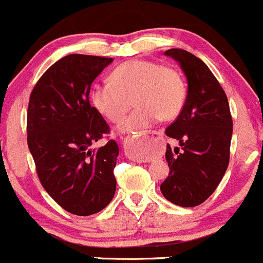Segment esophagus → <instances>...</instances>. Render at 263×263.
Listing matches in <instances>:
<instances>
[{
    "mask_svg": "<svg viewBox=\"0 0 263 263\" xmlns=\"http://www.w3.org/2000/svg\"><path fill=\"white\" fill-rule=\"evenodd\" d=\"M163 133L162 132H151L148 133V134L145 135V137L140 138V139L135 140V146L134 149H129L128 153L130 157L133 158L134 160H137V162H148V158L145 157V145L146 143L151 142V140H155L158 139V138H160V135H162Z\"/></svg>",
    "mask_w": 263,
    "mask_h": 263,
    "instance_id": "obj_1",
    "label": "esophagus"
}]
</instances>
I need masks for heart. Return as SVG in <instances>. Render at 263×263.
<instances>
[{
    "label": "heart",
    "instance_id": "1",
    "mask_svg": "<svg viewBox=\"0 0 263 263\" xmlns=\"http://www.w3.org/2000/svg\"><path fill=\"white\" fill-rule=\"evenodd\" d=\"M187 90L182 76L171 67L149 60H130L115 67L110 81L92 84L90 100L111 123H119L132 108L137 109L120 124V132L142 134L158 120L176 118L184 106Z\"/></svg>",
    "mask_w": 263,
    "mask_h": 263
}]
</instances>
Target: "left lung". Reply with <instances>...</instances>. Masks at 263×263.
Here are the masks:
<instances>
[{
  "mask_svg": "<svg viewBox=\"0 0 263 263\" xmlns=\"http://www.w3.org/2000/svg\"><path fill=\"white\" fill-rule=\"evenodd\" d=\"M164 53L179 63L188 92L182 111L165 130L182 151L166 145L169 176L160 191L174 204L196 207L210 198L227 171L232 115L224 90L200 59L182 49Z\"/></svg>",
  "mask_w": 263,
  "mask_h": 263,
  "instance_id": "8db88e82",
  "label": "left lung"
}]
</instances>
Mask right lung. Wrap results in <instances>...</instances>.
I'll use <instances>...</instances> for the list:
<instances>
[{"label": "right lung", "mask_w": 263, "mask_h": 263, "mask_svg": "<svg viewBox=\"0 0 263 263\" xmlns=\"http://www.w3.org/2000/svg\"><path fill=\"white\" fill-rule=\"evenodd\" d=\"M112 58L72 53L56 61L39 79L27 109V145L42 187L60 207L90 216L111 202L119 146L114 139L92 144L110 133L90 105L92 81Z\"/></svg>", "instance_id": "right-lung-1"}]
</instances>
